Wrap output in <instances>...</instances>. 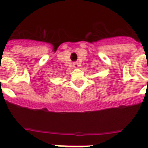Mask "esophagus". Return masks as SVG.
Returning a JSON list of instances; mask_svg holds the SVG:
<instances>
[{
	"mask_svg": "<svg viewBox=\"0 0 148 148\" xmlns=\"http://www.w3.org/2000/svg\"><path fill=\"white\" fill-rule=\"evenodd\" d=\"M80 66L81 65H80L78 62H74V63H73V67H74V68H76V69L79 68V67H80Z\"/></svg>",
	"mask_w": 148,
	"mask_h": 148,
	"instance_id": "esophagus-1",
	"label": "esophagus"
}]
</instances>
